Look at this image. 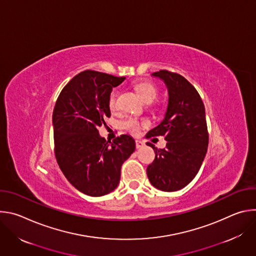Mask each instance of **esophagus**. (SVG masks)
Masks as SVG:
<instances>
[{"label":"esophagus","mask_w":256,"mask_h":256,"mask_svg":"<svg viewBox=\"0 0 256 256\" xmlns=\"http://www.w3.org/2000/svg\"><path fill=\"white\" fill-rule=\"evenodd\" d=\"M144 144L142 142H140V140H136V149L142 148Z\"/></svg>","instance_id":"esophagus-1"}]
</instances>
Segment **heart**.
<instances>
[{
	"label": "heart",
	"mask_w": 256,
	"mask_h": 256,
	"mask_svg": "<svg viewBox=\"0 0 256 256\" xmlns=\"http://www.w3.org/2000/svg\"><path fill=\"white\" fill-rule=\"evenodd\" d=\"M134 89L136 91V93L138 94V96L144 101H153L158 94V90L156 88V86L154 84H152L151 82H138L134 84ZM116 98H118V91L114 90L112 91L110 95H109L108 98V106L110 108V110L114 112L118 108V104H116ZM147 124L146 122H140L138 120L134 118H130L128 120H126L122 122V126L124 128H126V130H128L132 134H138L140 132V130Z\"/></svg>",
	"instance_id": "1"
}]
</instances>
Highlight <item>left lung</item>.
<instances>
[{
    "mask_svg": "<svg viewBox=\"0 0 256 256\" xmlns=\"http://www.w3.org/2000/svg\"><path fill=\"white\" fill-rule=\"evenodd\" d=\"M151 76L166 85L168 103L163 120L149 130L147 136H165L167 144L164 149H158L148 142L156 156L147 168V175L156 188L176 192L196 177L208 151L204 105L184 77L165 70Z\"/></svg>",
    "mask_w": 256,
    "mask_h": 256,
    "instance_id": "8db88e82",
    "label": "left lung"
}]
</instances>
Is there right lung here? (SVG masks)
Wrapping results in <instances>:
<instances>
[{"label":"right lung","mask_w":256,"mask_h":256,"mask_svg":"<svg viewBox=\"0 0 256 256\" xmlns=\"http://www.w3.org/2000/svg\"><path fill=\"white\" fill-rule=\"evenodd\" d=\"M126 80L96 70H84L62 90L52 114L58 164L70 184L90 196L114 192L122 163L134 152V140L122 134L106 142L98 128L110 118L108 98Z\"/></svg>","instance_id":"1"}]
</instances>
